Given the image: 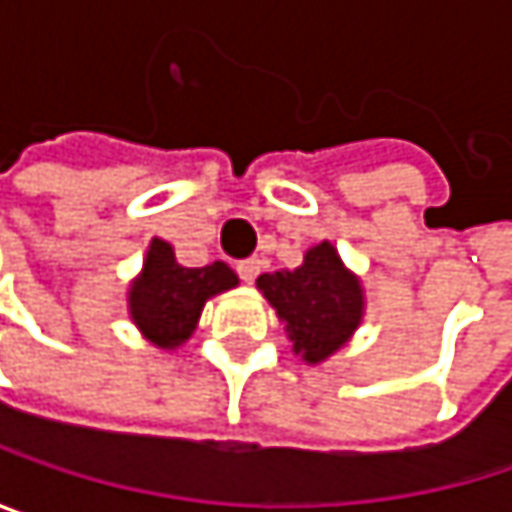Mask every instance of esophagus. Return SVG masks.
Wrapping results in <instances>:
<instances>
[{
  "label": "esophagus",
  "instance_id": "obj_1",
  "mask_svg": "<svg viewBox=\"0 0 512 512\" xmlns=\"http://www.w3.org/2000/svg\"><path fill=\"white\" fill-rule=\"evenodd\" d=\"M260 266H263L260 257H249V260H240V263H237V272H240V278H243L246 284H252L257 275H260Z\"/></svg>",
  "mask_w": 512,
  "mask_h": 512
}]
</instances>
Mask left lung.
Wrapping results in <instances>:
<instances>
[{
  "mask_svg": "<svg viewBox=\"0 0 512 512\" xmlns=\"http://www.w3.org/2000/svg\"><path fill=\"white\" fill-rule=\"evenodd\" d=\"M257 290L305 364H323L344 350L364 320V284L329 240L311 246L296 269L263 272Z\"/></svg>",
  "mask_w": 512,
  "mask_h": 512,
  "instance_id": "left-lung-1",
  "label": "left lung"
}]
</instances>
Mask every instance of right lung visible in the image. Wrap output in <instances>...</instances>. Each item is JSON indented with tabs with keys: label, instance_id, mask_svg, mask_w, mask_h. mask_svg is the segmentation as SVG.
Segmentation results:
<instances>
[{
	"label": "right lung",
	"instance_id": "add662e5",
	"mask_svg": "<svg viewBox=\"0 0 512 512\" xmlns=\"http://www.w3.org/2000/svg\"><path fill=\"white\" fill-rule=\"evenodd\" d=\"M237 284L240 278L228 263L183 266L177 263L171 243L154 237L142 260V272L127 287V314L145 341L171 353L192 338L204 305Z\"/></svg>",
	"mask_w": 512,
	"mask_h": 512
}]
</instances>
